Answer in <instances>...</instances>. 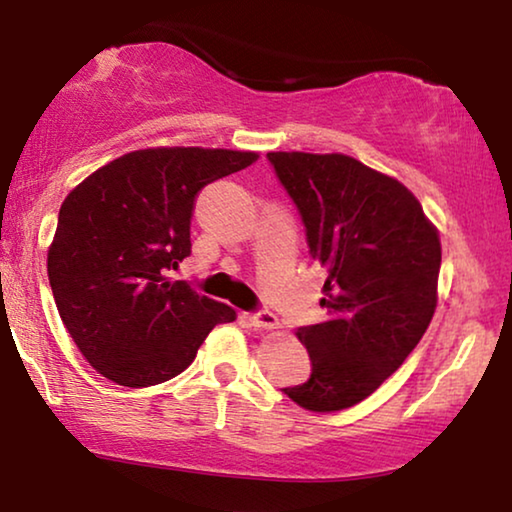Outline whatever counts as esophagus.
Instances as JSON below:
<instances>
[{"label": "esophagus", "mask_w": 512, "mask_h": 512, "mask_svg": "<svg viewBox=\"0 0 512 512\" xmlns=\"http://www.w3.org/2000/svg\"><path fill=\"white\" fill-rule=\"evenodd\" d=\"M251 324L263 331H272V328H279V319L270 310H258L251 314Z\"/></svg>", "instance_id": "obj_1"}]
</instances>
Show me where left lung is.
Segmentation results:
<instances>
[{"label":"left lung","instance_id":"1","mask_svg":"<svg viewBox=\"0 0 512 512\" xmlns=\"http://www.w3.org/2000/svg\"><path fill=\"white\" fill-rule=\"evenodd\" d=\"M328 272L326 319L300 326L310 380L282 389L314 412L352 408L417 347L436 310L440 240L396 179L342 153H268Z\"/></svg>","mask_w":512,"mask_h":512}]
</instances>
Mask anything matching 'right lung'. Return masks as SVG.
I'll use <instances>...</instances> for the list:
<instances>
[{
  "label": "right lung",
  "instance_id": "add662e5",
  "mask_svg": "<svg viewBox=\"0 0 512 512\" xmlns=\"http://www.w3.org/2000/svg\"><path fill=\"white\" fill-rule=\"evenodd\" d=\"M251 151H132L90 174L62 202L48 282L76 347L123 387H151L191 366L233 307L170 282L191 256V216L212 181L249 167Z\"/></svg>",
  "mask_w": 512,
  "mask_h": 512
}]
</instances>
